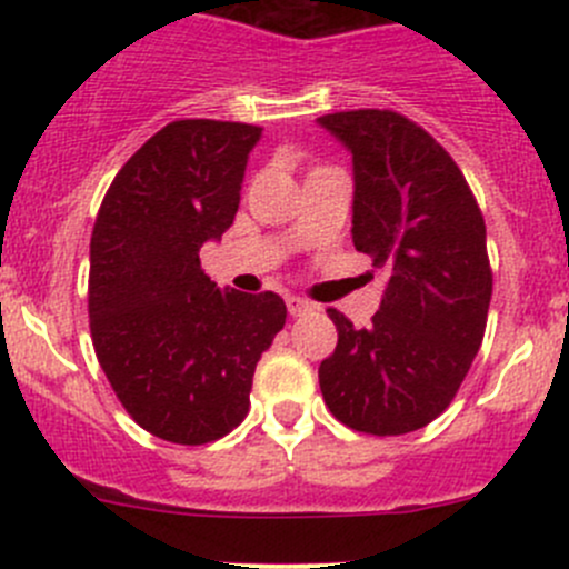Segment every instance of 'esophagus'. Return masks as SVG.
<instances>
[{
    "instance_id": "obj_1",
    "label": "esophagus",
    "mask_w": 569,
    "mask_h": 569,
    "mask_svg": "<svg viewBox=\"0 0 569 569\" xmlns=\"http://www.w3.org/2000/svg\"><path fill=\"white\" fill-rule=\"evenodd\" d=\"M286 308H289L291 317H302V313L311 311L313 306H311V302H308V300H302V297L289 295V297H286Z\"/></svg>"
}]
</instances>
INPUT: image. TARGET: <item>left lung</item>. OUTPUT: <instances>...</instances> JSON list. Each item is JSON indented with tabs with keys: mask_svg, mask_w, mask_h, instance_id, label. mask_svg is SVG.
Here are the masks:
<instances>
[{
	"mask_svg": "<svg viewBox=\"0 0 569 569\" xmlns=\"http://www.w3.org/2000/svg\"><path fill=\"white\" fill-rule=\"evenodd\" d=\"M317 123L352 153L355 250L388 272L369 327L327 311L338 343L319 366L321 396L358 432H416L451 405L485 338V220L455 159L405 114L352 109Z\"/></svg>",
	"mask_w": 569,
	"mask_h": 569,
	"instance_id": "1",
	"label": "left lung"
}]
</instances>
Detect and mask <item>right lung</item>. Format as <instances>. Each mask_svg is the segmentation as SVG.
<instances>
[{
	"mask_svg": "<svg viewBox=\"0 0 569 569\" xmlns=\"http://www.w3.org/2000/svg\"><path fill=\"white\" fill-rule=\"evenodd\" d=\"M261 129L176 120L120 168L90 239L96 358L146 432L181 446L244 421L256 363L286 325L274 291H220L200 248L237 217Z\"/></svg>",
	"mask_w": 569,
	"mask_h": 569,
	"instance_id": "right-lung-1",
	"label": "right lung"
}]
</instances>
